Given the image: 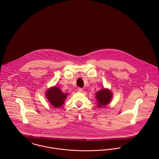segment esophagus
I'll list each match as a JSON object with an SVG mask.
<instances>
[{
    "label": "esophagus",
    "mask_w": 159,
    "mask_h": 159,
    "mask_svg": "<svg viewBox=\"0 0 159 159\" xmlns=\"http://www.w3.org/2000/svg\"><path fill=\"white\" fill-rule=\"evenodd\" d=\"M77 90H78V92H82V91H83V88H78Z\"/></svg>",
    "instance_id": "1"
}]
</instances>
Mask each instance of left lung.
<instances>
[{"label": "left lung", "mask_w": 159, "mask_h": 159, "mask_svg": "<svg viewBox=\"0 0 159 159\" xmlns=\"http://www.w3.org/2000/svg\"><path fill=\"white\" fill-rule=\"evenodd\" d=\"M96 97L98 103V107H105L110 103L112 98V93L108 89H103L97 92L96 93Z\"/></svg>", "instance_id": "8db88e82"}]
</instances>
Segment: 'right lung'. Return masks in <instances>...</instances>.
I'll return each mask as SVG.
<instances>
[{"instance_id":"add662e5","label":"right lung","mask_w":159,"mask_h":159,"mask_svg":"<svg viewBox=\"0 0 159 159\" xmlns=\"http://www.w3.org/2000/svg\"><path fill=\"white\" fill-rule=\"evenodd\" d=\"M46 97L51 104L55 108H59L64 104V102L67 97V93L62 92L61 90L57 87H54L48 90Z\"/></svg>"}]
</instances>
